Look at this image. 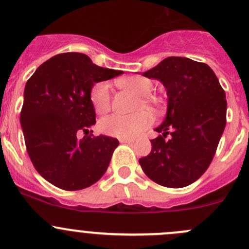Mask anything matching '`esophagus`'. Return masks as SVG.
Returning <instances> with one entry per match:
<instances>
[{"mask_svg": "<svg viewBox=\"0 0 249 249\" xmlns=\"http://www.w3.org/2000/svg\"><path fill=\"white\" fill-rule=\"evenodd\" d=\"M135 142V140L131 139H120V143H126V144H132Z\"/></svg>", "mask_w": 249, "mask_h": 249, "instance_id": "34e87169", "label": "esophagus"}]
</instances>
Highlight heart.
Masks as SVG:
<instances>
[{
    "label": "heart",
    "mask_w": 249,
    "mask_h": 249,
    "mask_svg": "<svg viewBox=\"0 0 249 249\" xmlns=\"http://www.w3.org/2000/svg\"><path fill=\"white\" fill-rule=\"evenodd\" d=\"M118 85L142 95L139 101V108L144 106L154 107L155 100L149 94L153 89L152 80L144 77H126L118 80ZM90 100L99 114L108 112L110 108L109 85L106 82H99L92 87ZM154 123V115L149 109H143L134 115L113 114L100 122V129L104 134L118 139H135L149 129Z\"/></svg>",
    "instance_id": "1"
}]
</instances>
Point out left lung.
<instances>
[{
    "instance_id": "1",
    "label": "left lung",
    "mask_w": 249,
    "mask_h": 249,
    "mask_svg": "<svg viewBox=\"0 0 249 249\" xmlns=\"http://www.w3.org/2000/svg\"><path fill=\"white\" fill-rule=\"evenodd\" d=\"M142 74L160 80L169 99L166 117L155 129L160 135L140 165L158 184L187 187L214 157L227 124L225 92L208 65L188 57H166Z\"/></svg>"
}]
</instances>
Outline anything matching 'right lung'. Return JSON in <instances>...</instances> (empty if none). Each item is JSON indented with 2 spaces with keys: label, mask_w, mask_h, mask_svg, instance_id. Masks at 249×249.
<instances>
[{
  "label": "right lung",
  "mask_w": 249,
  "mask_h": 249,
  "mask_svg": "<svg viewBox=\"0 0 249 249\" xmlns=\"http://www.w3.org/2000/svg\"><path fill=\"white\" fill-rule=\"evenodd\" d=\"M124 73L92 64L80 53L50 57L35 71L24 90L20 124L27 153L37 172L64 190H79L106 172L119 141L94 135L78 140V131L95 125L90 100L95 83Z\"/></svg>",
  "instance_id": "1"
}]
</instances>
